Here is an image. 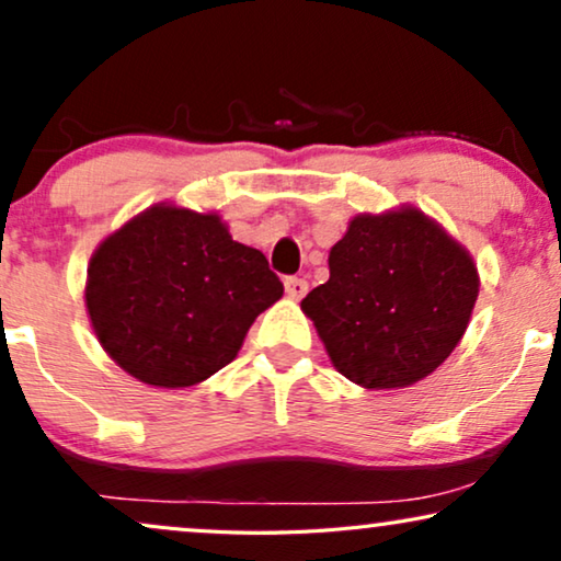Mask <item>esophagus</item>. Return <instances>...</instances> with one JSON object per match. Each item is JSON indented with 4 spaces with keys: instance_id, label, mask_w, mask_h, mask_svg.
Instances as JSON below:
<instances>
[{
    "instance_id": "34e87169",
    "label": "esophagus",
    "mask_w": 561,
    "mask_h": 561,
    "mask_svg": "<svg viewBox=\"0 0 561 561\" xmlns=\"http://www.w3.org/2000/svg\"><path fill=\"white\" fill-rule=\"evenodd\" d=\"M283 286H286V294L290 296V298H304L306 296V290H309V283H306L304 278H296V275H290V278H286V283H283Z\"/></svg>"
}]
</instances>
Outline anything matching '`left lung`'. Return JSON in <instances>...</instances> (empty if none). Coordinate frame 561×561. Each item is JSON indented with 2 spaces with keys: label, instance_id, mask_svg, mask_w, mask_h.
I'll return each instance as SVG.
<instances>
[{
  "label": "left lung",
  "instance_id": "obj_1",
  "mask_svg": "<svg viewBox=\"0 0 561 561\" xmlns=\"http://www.w3.org/2000/svg\"><path fill=\"white\" fill-rule=\"evenodd\" d=\"M480 278L470 252L413 206L357 214L329 252V280L301 301L344 378L409 388L451 355Z\"/></svg>",
  "mask_w": 561,
  "mask_h": 561
}]
</instances>
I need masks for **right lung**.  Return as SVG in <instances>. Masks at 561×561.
I'll use <instances>...</instances> for the list:
<instances>
[{"label":"right lung","instance_id":"obj_1","mask_svg":"<svg viewBox=\"0 0 561 561\" xmlns=\"http://www.w3.org/2000/svg\"><path fill=\"white\" fill-rule=\"evenodd\" d=\"M83 296L96 340L122 370L188 388L232 363L283 283L219 214L156 204L94 250Z\"/></svg>","mask_w":561,"mask_h":561}]
</instances>
